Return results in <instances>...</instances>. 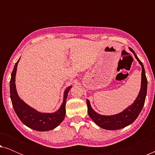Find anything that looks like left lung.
Masks as SVG:
<instances>
[{"label": "left lung", "instance_id": "1", "mask_svg": "<svg viewBox=\"0 0 155 155\" xmlns=\"http://www.w3.org/2000/svg\"><path fill=\"white\" fill-rule=\"evenodd\" d=\"M131 52L133 53L135 58L137 59L142 67V78H141V87L137 98L135 99L132 104L127 107L122 112L119 114H114L112 116L101 115L94 111L90 105V102L87 99V104L88 108V114L92 120L97 126L106 130H118L129 126L134 122L140 113L141 110L145 104L146 94H147V80L145 75V71L143 63L137 58L134 51L130 48Z\"/></svg>", "mask_w": 155, "mask_h": 155}]
</instances>
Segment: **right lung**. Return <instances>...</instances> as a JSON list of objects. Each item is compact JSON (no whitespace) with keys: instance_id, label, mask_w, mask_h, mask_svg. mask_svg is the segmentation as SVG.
<instances>
[{"instance_id":"add662e5","label":"right lung","mask_w":155,"mask_h":155,"mask_svg":"<svg viewBox=\"0 0 155 155\" xmlns=\"http://www.w3.org/2000/svg\"><path fill=\"white\" fill-rule=\"evenodd\" d=\"M20 59L17 61L11 74L10 82V93L12 104L17 116L21 121L29 128L37 131H48L56 128L64 119L65 116V101L72 86L65 89L63 101L59 109L54 113H41L27 105L19 97L16 90L15 75Z\"/></svg>"}]
</instances>
